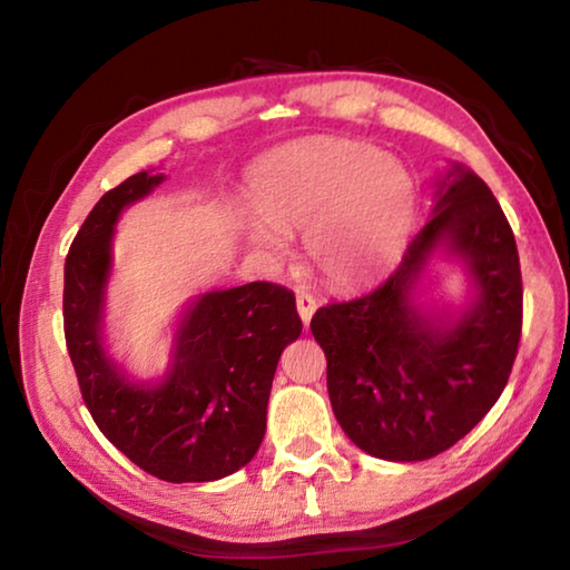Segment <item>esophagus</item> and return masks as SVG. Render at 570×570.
<instances>
[{"mask_svg":"<svg viewBox=\"0 0 570 570\" xmlns=\"http://www.w3.org/2000/svg\"><path fill=\"white\" fill-rule=\"evenodd\" d=\"M316 306H320V302H316L314 294L308 292H296V308H298V316H302V322L308 324L312 322V316L316 312Z\"/></svg>","mask_w":570,"mask_h":570,"instance_id":"obj_1","label":"esophagus"}]
</instances>
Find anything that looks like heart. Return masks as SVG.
I'll return each instance as SVG.
<instances>
[{
	"instance_id": "1",
	"label": "heart",
	"mask_w": 570,
	"mask_h": 570,
	"mask_svg": "<svg viewBox=\"0 0 570 570\" xmlns=\"http://www.w3.org/2000/svg\"><path fill=\"white\" fill-rule=\"evenodd\" d=\"M246 238L266 258L302 234L332 284L372 282L397 262L417 214V188L397 158L366 142L314 138L266 156L250 178Z\"/></svg>"
}]
</instances>
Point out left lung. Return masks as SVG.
<instances>
[{
  "label": "left lung",
  "instance_id": "obj_1",
  "mask_svg": "<svg viewBox=\"0 0 570 570\" xmlns=\"http://www.w3.org/2000/svg\"><path fill=\"white\" fill-rule=\"evenodd\" d=\"M442 243L469 264L479 296L458 321L435 325L409 292ZM520 330L513 228L485 180L460 166L440 183L432 218L387 282L312 320L336 422L356 448L394 462L435 458L485 417L508 384Z\"/></svg>",
  "mask_w": 570,
  "mask_h": 570
}]
</instances>
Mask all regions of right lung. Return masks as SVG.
I'll use <instances>...</instances> for the list:
<instances>
[{"label": "right lung", "instance_id": "right-lung-1", "mask_svg": "<svg viewBox=\"0 0 570 570\" xmlns=\"http://www.w3.org/2000/svg\"><path fill=\"white\" fill-rule=\"evenodd\" d=\"M160 180L135 173L77 230L65 258V342L95 424L125 458L153 478L208 482L256 455L278 356L298 340L302 320L294 294L272 282L210 292L183 316L166 380L146 387L120 374L100 334L112 226Z\"/></svg>", "mask_w": 570, "mask_h": 570}]
</instances>
